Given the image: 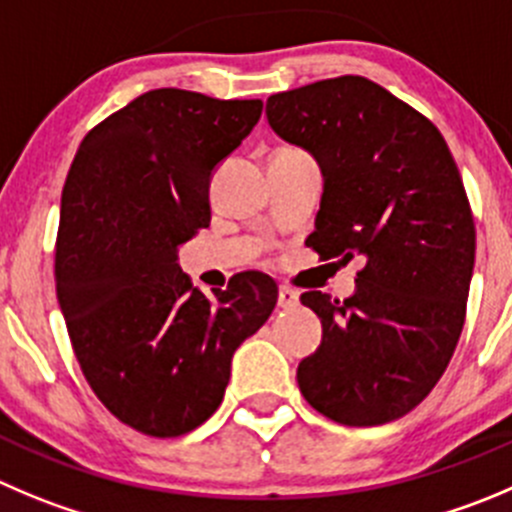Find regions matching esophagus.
I'll use <instances>...</instances> for the list:
<instances>
[{
	"label": "esophagus",
	"mask_w": 512,
	"mask_h": 512,
	"mask_svg": "<svg viewBox=\"0 0 512 512\" xmlns=\"http://www.w3.org/2000/svg\"><path fill=\"white\" fill-rule=\"evenodd\" d=\"M299 304V291L291 286H279V306L281 309H294Z\"/></svg>",
	"instance_id": "34e87169"
}]
</instances>
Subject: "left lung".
<instances>
[{"label": "left lung", "instance_id": "left-lung-1", "mask_svg": "<svg viewBox=\"0 0 512 512\" xmlns=\"http://www.w3.org/2000/svg\"><path fill=\"white\" fill-rule=\"evenodd\" d=\"M266 118L321 165L306 243L321 259H364L349 299L301 294L321 319L301 394L339 425L399 420L440 382L465 324L475 223L460 170L440 130L367 77L271 95Z\"/></svg>", "mask_w": 512, "mask_h": 512}]
</instances>
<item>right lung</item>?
<instances>
[{
	"label": "right lung",
	"instance_id": "1",
	"mask_svg": "<svg viewBox=\"0 0 512 512\" xmlns=\"http://www.w3.org/2000/svg\"><path fill=\"white\" fill-rule=\"evenodd\" d=\"M261 107L150 90L95 125L67 173L57 301L92 392L143 435L203 425L221 405L233 352L279 299L261 271L233 276L208 299L178 266L180 243L211 223L213 170Z\"/></svg>",
	"mask_w": 512,
	"mask_h": 512
}]
</instances>
